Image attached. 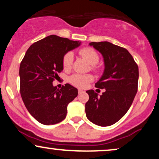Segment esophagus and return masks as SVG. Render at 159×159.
Masks as SVG:
<instances>
[{
	"mask_svg": "<svg viewBox=\"0 0 159 159\" xmlns=\"http://www.w3.org/2000/svg\"><path fill=\"white\" fill-rule=\"evenodd\" d=\"M82 93H84V91L82 90H78V94H81Z\"/></svg>",
	"mask_w": 159,
	"mask_h": 159,
	"instance_id": "esophagus-1",
	"label": "esophagus"
}]
</instances>
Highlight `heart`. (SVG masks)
Here are the masks:
<instances>
[{
  "instance_id": "1",
  "label": "heart",
  "mask_w": 159,
  "mask_h": 159,
  "mask_svg": "<svg viewBox=\"0 0 159 159\" xmlns=\"http://www.w3.org/2000/svg\"><path fill=\"white\" fill-rule=\"evenodd\" d=\"M79 54L84 58H85L90 65L95 66L99 62V56L94 49L88 47L83 48L80 49ZM73 60L74 55L72 52H67L63 55L62 59V64L65 70H69L71 69ZM93 81V76L92 75L74 74L69 78V83L79 88H84L88 85L89 83Z\"/></svg>"
}]
</instances>
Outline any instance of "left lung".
Wrapping results in <instances>:
<instances>
[{
    "label": "left lung",
    "instance_id": "1",
    "mask_svg": "<svg viewBox=\"0 0 159 159\" xmlns=\"http://www.w3.org/2000/svg\"><path fill=\"white\" fill-rule=\"evenodd\" d=\"M90 45L104 57L105 71L95 87L105 91L100 96L93 90L87 91L86 116L96 125L108 126L119 121L132 105L138 92V66L123 47L109 42H92Z\"/></svg>",
    "mask_w": 159,
    "mask_h": 159
}]
</instances>
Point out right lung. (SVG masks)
<instances>
[{
  "label": "right lung",
  "mask_w": 159,
  "mask_h": 159,
  "mask_svg": "<svg viewBox=\"0 0 159 159\" xmlns=\"http://www.w3.org/2000/svg\"><path fill=\"white\" fill-rule=\"evenodd\" d=\"M79 45V41L48 36L30 45L21 62L20 93L29 113L43 125L63 121L67 105L78 96L69 84L57 89L52 83L63 69V55Z\"/></svg>",
  "instance_id": "add662e5"
}]
</instances>
